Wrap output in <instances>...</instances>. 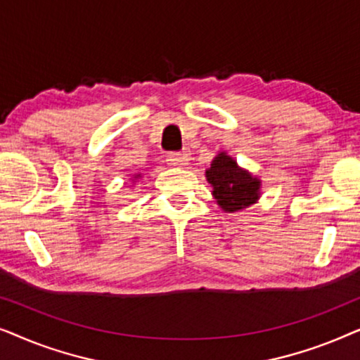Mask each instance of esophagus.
<instances>
[{"label":"esophagus","mask_w":360,"mask_h":360,"mask_svg":"<svg viewBox=\"0 0 360 360\" xmlns=\"http://www.w3.org/2000/svg\"><path fill=\"white\" fill-rule=\"evenodd\" d=\"M188 160H190L188 154H185V152H172V154L167 155V162H169V165H174V167L185 165Z\"/></svg>","instance_id":"obj_1"}]
</instances>
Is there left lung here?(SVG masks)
Here are the masks:
<instances>
[{"label": "left lung", "instance_id": "left-lung-1", "mask_svg": "<svg viewBox=\"0 0 360 360\" xmlns=\"http://www.w3.org/2000/svg\"><path fill=\"white\" fill-rule=\"evenodd\" d=\"M206 180L213 186V196L228 213L249 208L260 198V181L257 176L240 169L233 157L219 152L205 172Z\"/></svg>", "mask_w": 360, "mask_h": 360}]
</instances>
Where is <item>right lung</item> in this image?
Segmentation results:
<instances>
[{"mask_svg": "<svg viewBox=\"0 0 360 360\" xmlns=\"http://www.w3.org/2000/svg\"><path fill=\"white\" fill-rule=\"evenodd\" d=\"M139 176H141V174H137V175L134 176V179H139Z\"/></svg>", "mask_w": 360, "mask_h": 360, "instance_id": "obj_1", "label": "right lung"}]
</instances>
